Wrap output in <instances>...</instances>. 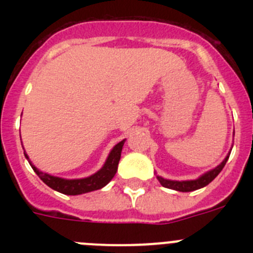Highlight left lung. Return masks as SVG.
I'll use <instances>...</instances> for the list:
<instances>
[{
	"mask_svg": "<svg viewBox=\"0 0 253 253\" xmlns=\"http://www.w3.org/2000/svg\"><path fill=\"white\" fill-rule=\"evenodd\" d=\"M232 151V149H231ZM229 154L228 153L227 157L224 158L220 165L215 167V169H210L208 171L207 173L202 175L199 178L196 180H187V181H175V180H167V178H163L161 176H157L158 181L161 182L163 187H167V189H172V190H176V191H182V193H189V191H194V190H198V189H202V187L207 186L209 185L216 176L219 175V172L222 171L223 167L225 166V163H227L228 158H229Z\"/></svg>",
	"mask_w": 253,
	"mask_h": 253,
	"instance_id": "1",
	"label": "left lung"
}]
</instances>
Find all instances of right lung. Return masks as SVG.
Here are the masks:
<instances>
[{"mask_svg": "<svg viewBox=\"0 0 253 253\" xmlns=\"http://www.w3.org/2000/svg\"><path fill=\"white\" fill-rule=\"evenodd\" d=\"M124 142L125 139L118 143V144L111 149L106 162L104 163V166H102L99 171L96 172V173L88 176V177L75 178V180H67V178L55 177V176L44 173V172L38 169L37 167L31 163V161L29 160L28 157V154H25L26 160L29 161V163H30V166L33 167V169L35 171V173L40 177V180L43 181L45 185H48L50 189L55 190L58 193L66 194V195H80V194H86L90 193V191H95V190L101 189V187H104L105 185H107L110 182L111 178L115 176L116 171H118V165H119Z\"/></svg>", "mask_w": 253, "mask_h": 253, "instance_id": "right-lung-1", "label": "right lung"}]
</instances>
